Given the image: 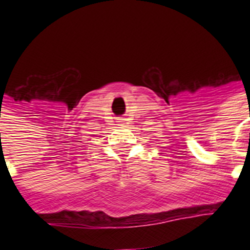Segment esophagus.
Masks as SVG:
<instances>
[{
  "label": "esophagus",
  "instance_id": "obj_1",
  "mask_svg": "<svg viewBox=\"0 0 250 250\" xmlns=\"http://www.w3.org/2000/svg\"><path fill=\"white\" fill-rule=\"evenodd\" d=\"M123 120H124V119H120V123H123Z\"/></svg>",
  "mask_w": 250,
  "mask_h": 250
}]
</instances>
